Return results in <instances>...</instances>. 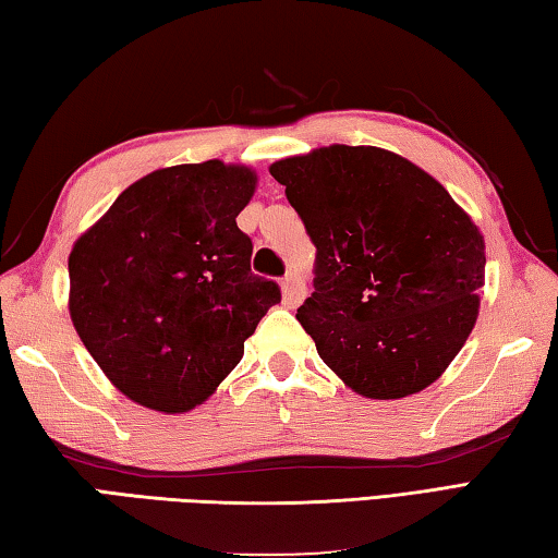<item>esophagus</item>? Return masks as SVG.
<instances>
[{
    "mask_svg": "<svg viewBox=\"0 0 558 558\" xmlns=\"http://www.w3.org/2000/svg\"><path fill=\"white\" fill-rule=\"evenodd\" d=\"M280 290H282V302H286L288 307L300 305L302 288H300V278L295 276V272H288V276L280 280Z\"/></svg>",
    "mask_w": 558,
    "mask_h": 558,
    "instance_id": "34e87169",
    "label": "esophagus"
}]
</instances>
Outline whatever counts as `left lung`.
Listing matches in <instances>:
<instances>
[{"label":"left lung","instance_id":"left-lung-1","mask_svg":"<svg viewBox=\"0 0 558 558\" xmlns=\"http://www.w3.org/2000/svg\"><path fill=\"white\" fill-rule=\"evenodd\" d=\"M270 175L317 246L298 319L322 361L373 400L432 385L478 319V227L429 173L376 146L317 148Z\"/></svg>","mask_w":558,"mask_h":558}]
</instances>
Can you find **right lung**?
<instances>
[{"label":"right lung","mask_w":558,"mask_h":558,"mask_svg":"<svg viewBox=\"0 0 558 558\" xmlns=\"http://www.w3.org/2000/svg\"><path fill=\"white\" fill-rule=\"evenodd\" d=\"M256 180L221 160L154 170L75 241L70 319L129 400L197 408L280 302L278 282L251 272L253 244L236 227Z\"/></svg>","instance_id":"obj_1"}]
</instances>
